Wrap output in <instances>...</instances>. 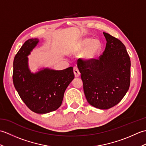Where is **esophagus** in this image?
Returning a JSON list of instances; mask_svg holds the SVG:
<instances>
[{"label":"esophagus","instance_id":"1","mask_svg":"<svg viewBox=\"0 0 146 146\" xmlns=\"http://www.w3.org/2000/svg\"><path fill=\"white\" fill-rule=\"evenodd\" d=\"M73 71H74V73H75V77H78L80 75V71L78 70V68L76 66H75L73 68Z\"/></svg>","mask_w":146,"mask_h":146}]
</instances>
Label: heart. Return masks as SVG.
I'll return each mask as SVG.
<instances>
[{
    "label": "heart",
    "mask_w": 146,
    "mask_h": 146,
    "mask_svg": "<svg viewBox=\"0 0 146 146\" xmlns=\"http://www.w3.org/2000/svg\"><path fill=\"white\" fill-rule=\"evenodd\" d=\"M85 48L82 56L85 60L90 61L98 54L101 50V43L97 39L92 40L90 38L83 39L80 41L74 48L75 53H80Z\"/></svg>",
    "instance_id": "1"
}]
</instances>
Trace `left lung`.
<instances>
[{"mask_svg": "<svg viewBox=\"0 0 146 146\" xmlns=\"http://www.w3.org/2000/svg\"><path fill=\"white\" fill-rule=\"evenodd\" d=\"M106 47L98 59L79 58L83 91L92 106L106 110L122 100L131 83V60L125 45L119 39L103 33Z\"/></svg>", "mask_w": 146, "mask_h": 146, "instance_id": "left-lung-1", "label": "left lung"}]
</instances>
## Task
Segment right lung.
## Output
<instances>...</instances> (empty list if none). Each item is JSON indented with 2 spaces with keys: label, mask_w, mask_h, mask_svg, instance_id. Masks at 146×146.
<instances>
[{
  "label": "right lung",
  "mask_w": 146,
  "mask_h": 146,
  "mask_svg": "<svg viewBox=\"0 0 146 146\" xmlns=\"http://www.w3.org/2000/svg\"><path fill=\"white\" fill-rule=\"evenodd\" d=\"M39 42L29 39L24 43L13 62V83L21 98L31 110L46 113L61 106L64 93L75 78L73 67L63 70L44 69L35 74L31 73L27 56Z\"/></svg>",
  "instance_id": "obj_1"
}]
</instances>
